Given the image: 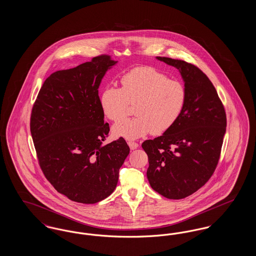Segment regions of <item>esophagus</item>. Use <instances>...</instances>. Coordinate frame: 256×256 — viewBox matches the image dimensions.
<instances>
[{
  "label": "esophagus",
  "instance_id": "obj_1",
  "mask_svg": "<svg viewBox=\"0 0 256 256\" xmlns=\"http://www.w3.org/2000/svg\"><path fill=\"white\" fill-rule=\"evenodd\" d=\"M128 146L130 148V150H135V148H137L139 146L138 143H136L134 141H128Z\"/></svg>",
  "mask_w": 256,
  "mask_h": 256
}]
</instances>
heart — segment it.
Listing matches in <instances>:
<instances>
[{"label": "heart", "mask_w": 256, "mask_h": 256, "mask_svg": "<svg viewBox=\"0 0 256 256\" xmlns=\"http://www.w3.org/2000/svg\"><path fill=\"white\" fill-rule=\"evenodd\" d=\"M121 89L106 87L100 96L104 115L113 122L124 119L132 104L137 115L116 124L115 136L135 139L167 132L180 118L186 100L182 84L152 66H139L124 74Z\"/></svg>", "instance_id": "b5f03b06"}]
</instances>
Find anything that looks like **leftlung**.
<instances>
[{"label":"left lung","mask_w":256,"mask_h":256,"mask_svg":"<svg viewBox=\"0 0 256 256\" xmlns=\"http://www.w3.org/2000/svg\"><path fill=\"white\" fill-rule=\"evenodd\" d=\"M156 58L180 70L186 100L172 128L161 136L143 142L148 158L146 178L160 195L180 200L195 193L215 172L226 115L215 87L200 68L180 60Z\"/></svg>","instance_id":"8db88e82"}]
</instances>
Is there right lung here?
Wrapping results in <instances>:
<instances>
[{"label":"right lung","instance_id":"right-lung-1","mask_svg":"<svg viewBox=\"0 0 256 256\" xmlns=\"http://www.w3.org/2000/svg\"><path fill=\"white\" fill-rule=\"evenodd\" d=\"M102 54L44 82L30 115V134L40 168L60 194L80 204H96L114 191L130 154L120 137L108 145L98 86L115 65Z\"/></svg>","mask_w":256,"mask_h":256}]
</instances>
